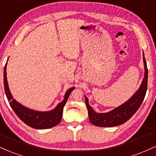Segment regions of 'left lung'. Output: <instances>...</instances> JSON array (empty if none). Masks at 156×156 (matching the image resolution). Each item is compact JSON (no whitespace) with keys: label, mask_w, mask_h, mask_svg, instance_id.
Here are the masks:
<instances>
[{"label":"left lung","mask_w":156,"mask_h":156,"mask_svg":"<svg viewBox=\"0 0 156 156\" xmlns=\"http://www.w3.org/2000/svg\"><path fill=\"white\" fill-rule=\"evenodd\" d=\"M144 76L136 92L123 105L105 113H97L89 105L88 98L85 96L86 108L89 113V121L93 125L100 127L116 126L124 123L137 111L143 102L147 87V67L143 54Z\"/></svg>","instance_id":"left-lung-1"}]
</instances>
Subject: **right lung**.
Here are the masks:
<instances>
[{"instance_id":"1","label":"right lung","mask_w":156,"mask_h":156,"mask_svg":"<svg viewBox=\"0 0 156 156\" xmlns=\"http://www.w3.org/2000/svg\"><path fill=\"white\" fill-rule=\"evenodd\" d=\"M6 65L7 62L5 63L4 73H3L5 93L10 106L12 107L13 110L17 115L18 117L27 126L37 129H50L59 124L61 122L62 117L64 106L65 105V103L67 102L70 94L72 92L73 90H74L75 87H72L67 90L65 93V98L62 102L59 103L54 110L46 112H41L31 110V109L23 106L13 98L10 90H9L8 81H7Z\"/></svg>"}]
</instances>
